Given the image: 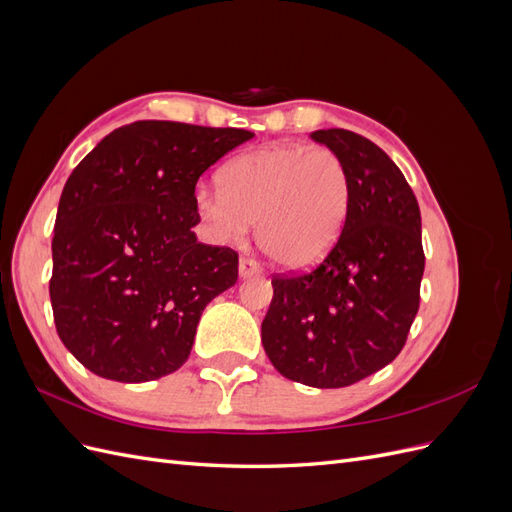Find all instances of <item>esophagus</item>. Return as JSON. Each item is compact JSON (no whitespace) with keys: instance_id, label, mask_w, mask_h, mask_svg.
<instances>
[{"instance_id":"1","label":"esophagus","mask_w":512,"mask_h":512,"mask_svg":"<svg viewBox=\"0 0 512 512\" xmlns=\"http://www.w3.org/2000/svg\"><path fill=\"white\" fill-rule=\"evenodd\" d=\"M262 273V269H260V265L256 260H252V258H241L239 260V275L243 277H256V275H260Z\"/></svg>"}]
</instances>
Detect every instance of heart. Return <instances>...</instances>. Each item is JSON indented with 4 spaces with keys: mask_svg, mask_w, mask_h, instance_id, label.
<instances>
[{
    "mask_svg": "<svg viewBox=\"0 0 512 512\" xmlns=\"http://www.w3.org/2000/svg\"><path fill=\"white\" fill-rule=\"evenodd\" d=\"M222 192L200 190L196 211L222 241L239 243L258 222V245L275 265L305 269L337 243L348 213V170L329 147H265L220 173Z\"/></svg>",
    "mask_w": 512,
    "mask_h": 512,
    "instance_id": "obj_1",
    "label": "heart"
}]
</instances>
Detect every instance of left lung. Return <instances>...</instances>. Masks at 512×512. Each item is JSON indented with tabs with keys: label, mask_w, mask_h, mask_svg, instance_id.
Masks as SVG:
<instances>
[{
	"label": "left lung",
	"mask_w": 512,
	"mask_h": 512,
	"mask_svg": "<svg viewBox=\"0 0 512 512\" xmlns=\"http://www.w3.org/2000/svg\"><path fill=\"white\" fill-rule=\"evenodd\" d=\"M350 179L346 222L318 267L273 275L262 346L288 380L342 389L389 365L421 303V209L404 173L369 138L316 130Z\"/></svg>",
	"instance_id": "8db88e82"
}]
</instances>
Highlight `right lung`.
I'll return each mask as SVG.
<instances>
[{
    "instance_id": "right-lung-1",
    "label": "right lung",
    "mask_w": 512,
    "mask_h": 512,
    "mask_svg": "<svg viewBox=\"0 0 512 512\" xmlns=\"http://www.w3.org/2000/svg\"><path fill=\"white\" fill-rule=\"evenodd\" d=\"M254 134L134 121L104 136L59 198L49 294L64 346L96 376L149 382L188 361L239 254L198 243L196 183Z\"/></svg>"
}]
</instances>
